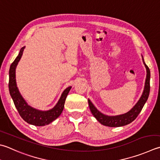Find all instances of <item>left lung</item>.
<instances>
[{
    "label": "left lung",
    "instance_id": "left-lung-1",
    "mask_svg": "<svg viewBox=\"0 0 160 160\" xmlns=\"http://www.w3.org/2000/svg\"><path fill=\"white\" fill-rule=\"evenodd\" d=\"M143 64L146 68V79L145 82V86H144V90L142 93V95L140 98L139 100L137 102V103L134 105V107L132 108L130 111L124 114L121 115L113 116H108L102 113L100 111H99L93 104L90 102L88 99V104L90 110L92 113V115L97 119L98 121L101 123L102 125L108 126V127H121L126 125H128L132 122L133 120L137 118L138 114L142 110L144 104L148 98L149 93H150V72L146 64L144 62L143 58L142 56Z\"/></svg>",
    "mask_w": 160,
    "mask_h": 160
}]
</instances>
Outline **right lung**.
<instances>
[{"instance_id": "add662e5", "label": "right lung", "mask_w": 160, "mask_h": 160, "mask_svg": "<svg viewBox=\"0 0 160 160\" xmlns=\"http://www.w3.org/2000/svg\"><path fill=\"white\" fill-rule=\"evenodd\" d=\"M24 49H25V47L21 49L19 55L10 65V71H9L10 94L13 99L15 107L17 108L19 115L26 122L35 126H44L49 125V123L55 120L57 118H58L62 112L66 98L72 88V86L68 87L62 92L58 102L52 109L48 111H40L29 106L24 100L18 90L16 82V74H15L17 65L22 58Z\"/></svg>"}]
</instances>
